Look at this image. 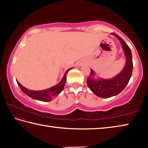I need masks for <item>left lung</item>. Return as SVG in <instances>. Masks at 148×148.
<instances>
[{"label": "left lung", "mask_w": 148, "mask_h": 148, "mask_svg": "<svg viewBox=\"0 0 148 148\" xmlns=\"http://www.w3.org/2000/svg\"><path fill=\"white\" fill-rule=\"evenodd\" d=\"M119 40L126 59L125 64L120 73L110 79L95 78L96 74L91 70L90 76L87 80V84L91 91L101 98H110L120 93L128 84L131 78L133 64H132L131 50L125 41L118 35L112 33Z\"/></svg>", "instance_id": "8db88e82"}]
</instances>
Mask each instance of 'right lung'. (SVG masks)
<instances>
[{
	"mask_svg": "<svg viewBox=\"0 0 148 148\" xmlns=\"http://www.w3.org/2000/svg\"><path fill=\"white\" fill-rule=\"evenodd\" d=\"M72 69V68L69 69L65 72L63 77H62V78L58 84L56 85V86L50 87L49 89L41 90V91H32V90L25 88L21 84H20L19 82H17V83L18 84L20 89L22 90V91L25 94H26L27 96H29V97L34 100H38V101L44 102H49L51 101L52 99L61 93V91L63 90L65 83H66V74L70 70Z\"/></svg>",
	"mask_w": 148,
	"mask_h": 148,
	"instance_id": "1",
	"label": "right lung"
}]
</instances>
